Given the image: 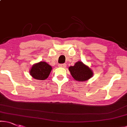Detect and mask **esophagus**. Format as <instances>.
<instances>
[{
	"label": "esophagus",
	"instance_id": "34e87169",
	"mask_svg": "<svg viewBox=\"0 0 127 127\" xmlns=\"http://www.w3.org/2000/svg\"><path fill=\"white\" fill-rule=\"evenodd\" d=\"M58 66H59V67H63V68H65V67H66V65L65 64H59V65H58Z\"/></svg>",
	"mask_w": 127,
	"mask_h": 127
}]
</instances>
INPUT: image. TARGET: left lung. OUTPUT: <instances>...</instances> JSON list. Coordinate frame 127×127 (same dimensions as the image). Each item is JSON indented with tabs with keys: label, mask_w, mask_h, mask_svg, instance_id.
<instances>
[{
	"label": "left lung",
	"mask_w": 127,
	"mask_h": 127,
	"mask_svg": "<svg viewBox=\"0 0 127 127\" xmlns=\"http://www.w3.org/2000/svg\"><path fill=\"white\" fill-rule=\"evenodd\" d=\"M69 70L74 79L78 81H86L93 75V70L81 61L76 62L74 66H70Z\"/></svg>",
	"instance_id": "1"
}]
</instances>
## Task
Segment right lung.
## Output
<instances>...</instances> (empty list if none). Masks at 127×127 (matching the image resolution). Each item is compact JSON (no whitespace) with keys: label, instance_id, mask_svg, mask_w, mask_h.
<instances>
[{"label":"right lung","instance_id":"right-lung-1","mask_svg":"<svg viewBox=\"0 0 127 127\" xmlns=\"http://www.w3.org/2000/svg\"><path fill=\"white\" fill-rule=\"evenodd\" d=\"M52 69V66L46 62L41 61L32 66L30 74L36 79L44 80L49 77Z\"/></svg>","mask_w":127,"mask_h":127}]
</instances>
